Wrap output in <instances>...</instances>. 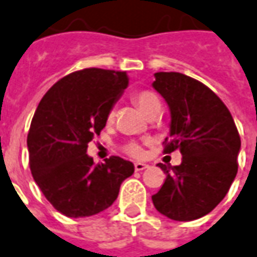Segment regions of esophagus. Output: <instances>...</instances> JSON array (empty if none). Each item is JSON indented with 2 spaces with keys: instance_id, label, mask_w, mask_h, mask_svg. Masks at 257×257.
I'll list each match as a JSON object with an SVG mask.
<instances>
[{
  "instance_id": "1",
  "label": "esophagus",
  "mask_w": 257,
  "mask_h": 257,
  "mask_svg": "<svg viewBox=\"0 0 257 257\" xmlns=\"http://www.w3.org/2000/svg\"><path fill=\"white\" fill-rule=\"evenodd\" d=\"M147 164L145 163H135V171H143V170H146Z\"/></svg>"
}]
</instances>
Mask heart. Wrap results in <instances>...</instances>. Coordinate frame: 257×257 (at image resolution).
I'll return each mask as SVG.
<instances>
[{"label": "heart", "instance_id": "b5f03b06", "mask_svg": "<svg viewBox=\"0 0 257 257\" xmlns=\"http://www.w3.org/2000/svg\"><path fill=\"white\" fill-rule=\"evenodd\" d=\"M134 100L135 103L139 105V108L143 111L145 115H149L150 112H153V111L161 108V101H160V98L157 97V94L153 93L152 90L136 91L134 94ZM112 119H114V111L111 110L108 111V114H107V121L111 122ZM123 152L126 154H129L131 157H136V159L143 156V149H142V146L141 145H138V143H135V142H131L128 145H125V146H123Z\"/></svg>", "mask_w": 257, "mask_h": 257}]
</instances>
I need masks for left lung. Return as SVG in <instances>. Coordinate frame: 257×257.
Instances as JSON below:
<instances>
[{
    "label": "left lung",
    "instance_id": "obj_1",
    "mask_svg": "<svg viewBox=\"0 0 257 257\" xmlns=\"http://www.w3.org/2000/svg\"><path fill=\"white\" fill-rule=\"evenodd\" d=\"M154 76L153 87L171 111L164 153L179 150L182 163H160L166 181L152 200L168 218L192 221L209 214L227 195L238 172L241 138L227 105L202 82L179 72Z\"/></svg>",
    "mask_w": 257,
    "mask_h": 257
}]
</instances>
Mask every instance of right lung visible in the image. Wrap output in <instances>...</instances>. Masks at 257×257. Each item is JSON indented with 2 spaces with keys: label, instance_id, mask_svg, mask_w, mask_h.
<instances>
[{
  "label": "right lung",
  "instance_id": "right-lung-1",
  "mask_svg": "<svg viewBox=\"0 0 257 257\" xmlns=\"http://www.w3.org/2000/svg\"><path fill=\"white\" fill-rule=\"evenodd\" d=\"M128 82L126 72L86 68L60 79L37 105L28 134L29 166L43 195L64 216L108 209L134 174V164L118 156L94 164L86 154Z\"/></svg>",
  "mask_w": 257,
  "mask_h": 257
}]
</instances>
